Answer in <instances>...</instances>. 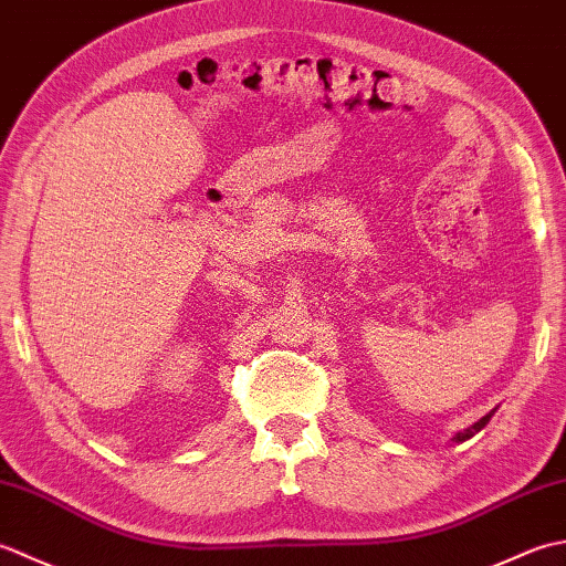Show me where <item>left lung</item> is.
Wrapping results in <instances>:
<instances>
[{"label": "left lung", "instance_id": "left-lung-1", "mask_svg": "<svg viewBox=\"0 0 566 566\" xmlns=\"http://www.w3.org/2000/svg\"><path fill=\"white\" fill-rule=\"evenodd\" d=\"M491 416H494V411H489V413H486L484 418H479L474 426H469V428H464L462 432H457V436H454L452 440H454V442H464V440H469V438H474V436H476V432H479V430H482V428H484V426L489 423V420H491Z\"/></svg>", "mask_w": 566, "mask_h": 566}]
</instances>
